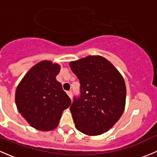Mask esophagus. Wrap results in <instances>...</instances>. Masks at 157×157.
I'll use <instances>...</instances> for the list:
<instances>
[{
    "instance_id": "1",
    "label": "esophagus",
    "mask_w": 157,
    "mask_h": 157,
    "mask_svg": "<svg viewBox=\"0 0 157 157\" xmlns=\"http://www.w3.org/2000/svg\"><path fill=\"white\" fill-rule=\"evenodd\" d=\"M67 94L68 95V96H69L70 98H71H71H72V92H71V91H67Z\"/></svg>"
}]
</instances>
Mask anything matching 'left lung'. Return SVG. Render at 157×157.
Segmentation results:
<instances>
[{
    "label": "left lung",
    "instance_id": "1",
    "mask_svg": "<svg viewBox=\"0 0 157 157\" xmlns=\"http://www.w3.org/2000/svg\"><path fill=\"white\" fill-rule=\"evenodd\" d=\"M80 83V96L70 107L75 127L89 136L108 131L124 110L126 86L119 71L106 58L90 55L71 61Z\"/></svg>",
    "mask_w": 157,
    "mask_h": 157
}]
</instances>
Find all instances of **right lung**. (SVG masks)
<instances>
[{
	"instance_id": "right-lung-1",
	"label": "right lung",
	"mask_w": 157,
	"mask_h": 157,
	"mask_svg": "<svg viewBox=\"0 0 157 157\" xmlns=\"http://www.w3.org/2000/svg\"><path fill=\"white\" fill-rule=\"evenodd\" d=\"M61 66L42 61L25 74L15 93L17 108L33 128L47 131L57 128L62 112L71 103L56 76Z\"/></svg>"
}]
</instances>
